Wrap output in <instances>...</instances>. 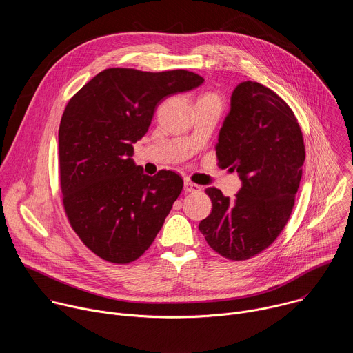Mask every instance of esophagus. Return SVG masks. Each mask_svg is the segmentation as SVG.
<instances>
[{
  "label": "esophagus",
  "instance_id": "esophagus-1",
  "mask_svg": "<svg viewBox=\"0 0 353 353\" xmlns=\"http://www.w3.org/2000/svg\"><path fill=\"white\" fill-rule=\"evenodd\" d=\"M184 190L187 192H198L201 191V187L195 183H191V181H184Z\"/></svg>",
  "mask_w": 353,
  "mask_h": 353
}]
</instances>
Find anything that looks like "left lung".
Listing matches in <instances>:
<instances>
[{"instance_id": "1", "label": "left lung", "mask_w": 353, "mask_h": 353, "mask_svg": "<svg viewBox=\"0 0 353 353\" xmlns=\"http://www.w3.org/2000/svg\"><path fill=\"white\" fill-rule=\"evenodd\" d=\"M215 149L219 168L237 172L241 188L233 199L207 188L212 211L198 228L218 254L247 260L272 244L292 214L306 158L303 135L274 90L245 81L232 93Z\"/></svg>"}]
</instances>
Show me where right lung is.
I'll use <instances>...</instances> for the list:
<instances>
[{
    "instance_id": "add662e5",
    "label": "right lung",
    "mask_w": 353,
    "mask_h": 353,
    "mask_svg": "<svg viewBox=\"0 0 353 353\" xmlns=\"http://www.w3.org/2000/svg\"><path fill=\"white\" fill-rule=\"evenodd\" d=\"M203 82L184 70L109 68L70 99L59 130L63 203L72 229L100 259H139L163 226L183 179L172 170L145 174L132 159L134 143L163 99Z\"/></svg>"
}]
</instances>
